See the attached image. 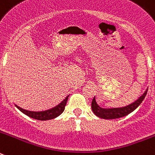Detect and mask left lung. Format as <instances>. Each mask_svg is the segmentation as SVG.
Instances as JSON below:
<instances>
[{
    "instance_id": "8db88e82",
    "label": "left lung",
    "mask_w": 155,
    "mask_h": 155,
    "mask_svg": "<svg viewBox=\"0 0 155 155\" xmlns=\"http://www.w3.org/2000/svg\"><path fill=\"white\" fill-rule=\"evenodd\" d=\"M147 89L144 91L141 96L139 97V98L135 101L133 103L130 104L128 105H126L124 107L120 108H102L96 102L95 99V96L92 99L91 102V109H92L93 113L98 116L99 118L105 119V120H113V119H118L124 117V116H127V115L130 114L132 113L133 111H134L140 105L143 100L144 99L146 94H147Z\"/></svg>"
}]
</instances>
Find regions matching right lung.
<instances>
[{
  "instance_id": "1",
  "label": "right lung",
  "mask_w": 155,
  "mask_h": 155,
  "mask_svg": "<svg viewBox=\"0 0 155 155\" xmlns=\"http://www.w3.org/2000/svg\"><path fill=\"white\" fill-rule=\"evenodd\" d=\"M68 97L69 95L66 97L62 102L60 104L55 106V107L52 108V109H47L45 111H39V112H35V111H29L24 109L22 108L19 107L17 105H15L16 107L21 111V113L25 114L26 116H29L31 118L35 119V120H53V119L56 118L57 116H59L61 113L64 111L65 109V105L68 102Z\"/></svg>"
}]
</instances>
